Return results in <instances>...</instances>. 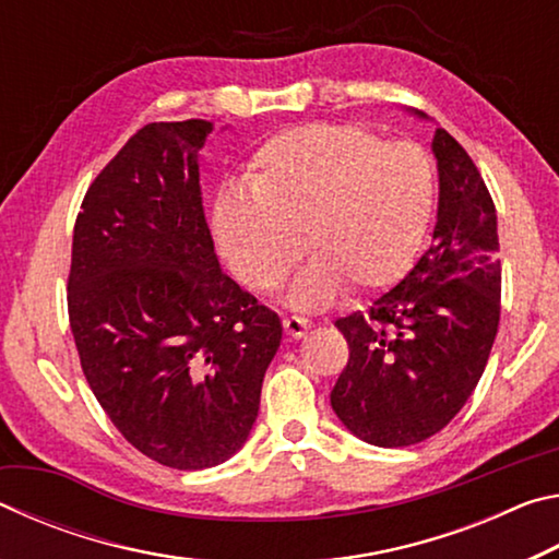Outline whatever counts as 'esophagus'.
<instances>
[{"label": "esophagus", "mask_w": 559, "mask_h": 559, "mask_svg": "<svg viewBox=\"0 0 559 559\" xmlns=\"http://www.w3.org/2000/svg\"><path fill=\"white\" fill-rule=\"evenodd\" d=\"M283 330H286V335L293 340H300L306 337V333L310 330V320L306 318H298V316H290V318H283Z\"/></svg>", "instance_id": "1"}]
</instances>
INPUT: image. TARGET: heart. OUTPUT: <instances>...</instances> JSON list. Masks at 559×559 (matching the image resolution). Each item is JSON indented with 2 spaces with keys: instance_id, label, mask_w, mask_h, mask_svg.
<instances>
[{
  "instance_id": "b5f03b06",
  "label": "heart",
  "mask_w": 559,
  "mask_h": 559,
  "mask_svg": "<svg viewBox=\"0 0 559 559\" xmlns=\"http://www.w3.org/2000/svg\"><path fill=\"white\" fill-rule=\"evenodd\" d=\"M437 173L409 140L384 143L362 126L310 122L257 147L246 187L222 189L212 229L224 261L246 286L271 290L300 253L290 302L323 306L343 286L380 290L412 269L429 231Z\"/></svg>"
}]
</instances>
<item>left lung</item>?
Listing matches in <instances>:
<instances>
[{
    "instance_id": "left-lung-1",
    "label": "left lung",
    "mask_w": 559,
    "mask_h": 559,
    "mask_svg": "<svg viewBox=\"0 0 559 559\" xmlns=\"http://www.w3.org/2000/svg\"><path fill=\"white\" fill-rule=\"evenodd\" d=\"M431 150L439 212L429 251L367 313L335 320L349 359L330 404L355 437L384 449L429 439L461 412L486 370L500 320L496 204L443 128Z\"/></svg>"
}]
</instances>
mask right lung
<instances>
[{
  "label": "right lung",
  "instance_id": "1",
  "mask_svg": "<svg viewBox=\"0 0 559 559\" xmlns=\"http://www.w3.org/2000/svg\"><path fill=\"white\" fill-rule=\"evenodd\" d=\"M210 120L150 122L93 179L73 226L69 320L116 429L179 471L249 439L281 320L231 281L204 219Z\"/></svg>",
  "mask_w": 559,
  "mask_h": 559
}]
</instances>
